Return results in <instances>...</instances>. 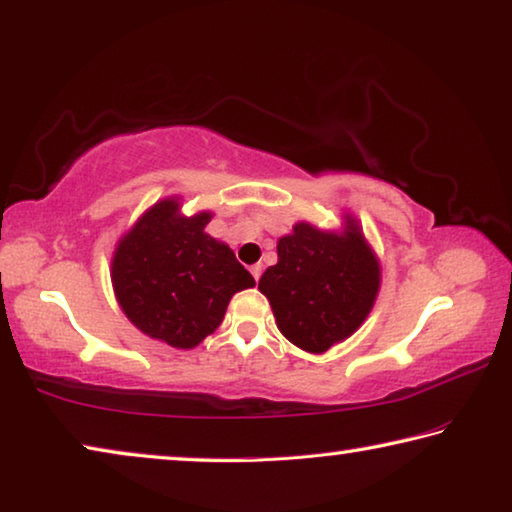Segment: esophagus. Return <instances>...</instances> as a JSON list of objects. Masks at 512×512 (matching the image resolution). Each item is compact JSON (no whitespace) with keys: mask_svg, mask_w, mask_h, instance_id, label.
<instances>
[{"mask_svg":"<svg viewBox=\"0 0 512 512\" xmlns=\"http://www.w3.org/2000/svg\"><path fill=\"white\" fill-rule=\"evenodd\" d=\"M249 270H251V276H254V279L258 281V279H261V272H263V267L261 265H251L249 267Z\"/></svg>","mask_w":512,"mask_h":512,"instance_id":"1","label":"esophagus"}]
</instances>
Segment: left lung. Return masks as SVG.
Masks as SVG:
<instances>
[{"instance_id": "1", "label": "left lung", "mask_w": 512, "mask_h": 512, "mask_svg": "<svg viewBox=\"0 0 512 512\" xmlns=\"http://www.w3.org/2000/svg\"><path fill=\"white\" fill-rule=\"evenodd\" d=\"M276 254L279 263L267 267L258 290L270 299L276 326L292 345L324 354L370 315L381 267L356 220L347 217L342 233L297 222Z\"/></svg>"}]
</instances>
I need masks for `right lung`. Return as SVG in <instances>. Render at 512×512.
I'll use <instances>...</instances> for the list:
<instances>
[{
    "label": "right lung",
    "mask_w": 512,
    "mask_h": 512,
    "mask_svg": "<svg viewBox=\"0 0 512 512\" xmlns=\"http://www.w3.org/2000/svg\"><path fill=\"white\" fill-rule=\"evenodd\" d=\"M211 217H186L177 199H163L115 249L111 279L124 315L170 347H197L222 324L231 297L256 286L229 245L204 231Z\"/></svg>",
    "instance_id": "obj_1"
}]
</instances>
